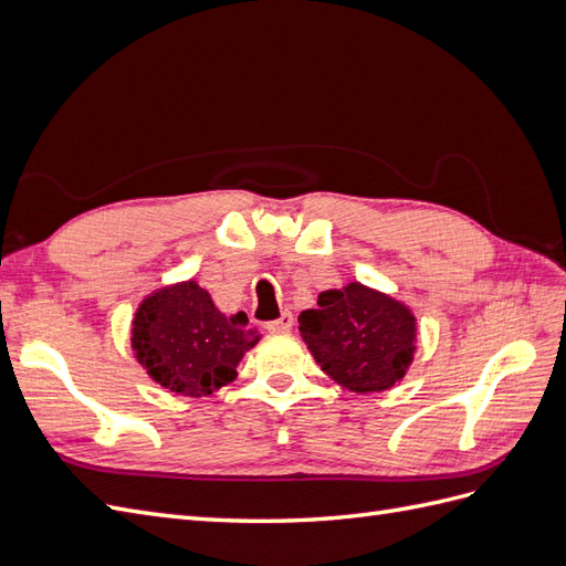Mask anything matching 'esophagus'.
<instances>
[{"label":"esophagus","instance_id":"1","mask_svg":"<svg viewBox=\"0 0 566 566\" xmlns=\"http://www.w3.org/2000/svg\"><path fill=\"white\" fill-rule=\"evenodd\" d=\"M290 328H293V314L290 312H285L281 318H276V321H269L266 323V331L271 333V335H281V333H290Z\"/></svg>","mask_w":566,"mask_h":566}]
</instances>
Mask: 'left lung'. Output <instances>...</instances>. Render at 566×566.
Returning <instances> with one entry per match:
<instances>
[{
    "mask_svg": "<svg viewBox=\"0 0 566 566\" xmlns=\"http://www.w3.org/2000/svg\"><path fill=\"white\" fill-rule=\"evenodd\" d=\"M300 333L321 370L342 389L387 391L413 364L418 323L410 306L364 283L318 295L300 314Z\"/></svg>",
    "mask_w": 566,
    "mask_h": 566,
    "instance_id": "left-lung-1",
    "label": "left lung"
}]
</instances>
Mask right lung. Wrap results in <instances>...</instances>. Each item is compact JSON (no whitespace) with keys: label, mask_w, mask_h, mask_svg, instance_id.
I'll use <instances>...</instances> for the list:
<instances>
[{"label":"right lung","mask_w":566,"mask_h":566,"mask_svg":"<svg viewBox=\"0 0 566 566\" xmlns=\"http://www.w3.org/2000/svg\"><path fill=\"white\" fill-rule=\"evenodd\" d=\"M260 337L243 312L221 314L193 279L153 290L132 321V349L150 380L196 399L233 382Z\"/></svg>","instance_id":"right-lung-1"}]
</instances>
